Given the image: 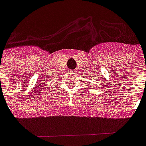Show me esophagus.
<instances>
[{
  "mask_svg": "<svg viewBox=\"0 0 146 146\" xmlns=\"http://www.w3.org/2000/svg\"><path fill=\"white\" fill-rule=\"evenodd\" d=\"M77 72L76 70H72V73H75V72Z\"/></svg>",
  "mask_w": 146,
  "mask_h": 146,
  "instance_id": "1",
  "label": "esophagus"
}]
</instances>
